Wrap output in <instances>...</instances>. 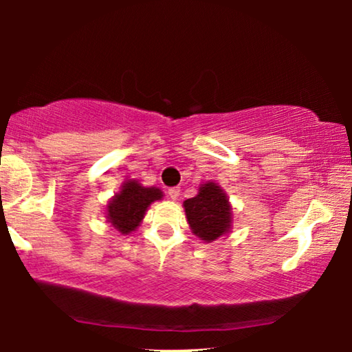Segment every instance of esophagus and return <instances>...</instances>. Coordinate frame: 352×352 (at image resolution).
Segmentation results:
<instances>
[{"mask_svg": "<svg viewBox=\"0 0 352 352\" xmlns=\"http://www.w3.org/2000/svg\"><path fill=\"white\" fill-rule=\"evenodd\" d=\"M168 195H170L171 200H176L177 197H179V187H171V189H168Z\"/></svg>", "mask_w": 352, "mask_h": 352, "instance_id": "1", "label": "esophagus"}]
</instances>
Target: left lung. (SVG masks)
Masks as SVG:
<instances>
[{
    "label": "left lung",
    "mask_w": 352,
    "mask_h": 352,
    "mask_svg": "<svg viewBox=\"0 0 352 352\" xmlns=\"http://www.w3.org/2000/svg\"><path fill=\"white\" fill-rule=\"evenodd\" d=\"M184 208L192 232L205 242H213L230 229L229 200L214 182L201 186L199 194L184 201Z\"/></svg>",
    "instance_id": "8db88e82"
}]
</instances>
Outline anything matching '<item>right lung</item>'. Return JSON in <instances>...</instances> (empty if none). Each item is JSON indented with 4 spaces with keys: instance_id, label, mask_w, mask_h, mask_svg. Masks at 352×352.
Returning a JSON list of instances; mask_svg holds the SVG:
<instances>
[{
    "instance_id": "right-lung-1",
    "label": "right lung",
    "mask_w": 352,
    "mask_h": 352,
    "mask_svg": "<svg viewBox=\"0 0 352 352\" xmlns=\"http://www.w3.org/2000/svg\"><path fill=\"white\" fill-rule=\"evenodd\" d=\"M160 199L162 190L157 187H142L138 181L124 182L122 192L115 195L107 206L109 223H112L118 232H133L146 214L147 206Z\"/></svg>"
}]
</instances>
